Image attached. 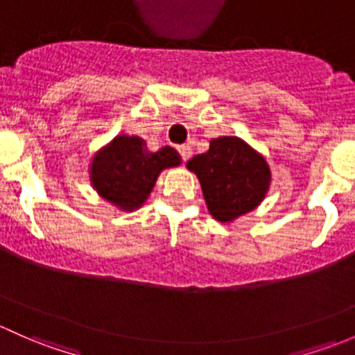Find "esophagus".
Wrapping results in <instances>:
<instances>
[{"instance_id":"obj_1","label":"esophagus","mask_w":355,"mask_h":355,"mask_svg":"<svg viewBox=\"0 0 355 355\" xmlns=\"http://www.w3.org/2000/svg\"><path fill=\"white\" fill-rule=\"evenodd\" d=\"M178 152H179V155H181L182 162H186V160H188L189 157H191V153H193L191 147H189V145H182V147L178 148Z\"/></svg>"}]
</instances>
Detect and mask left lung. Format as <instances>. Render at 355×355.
<instances>
[{
  "label": "left lung",
  "mask_w": 355,
  "mask_h": 355,
  "mask_svg": "<svg viewBox=\"0 0 355 355\" xmlns=\"http://www.w3.org/2000/svg\"><path fill=\"white\" fill-rule=\"evenodd\" d=\"M186 167L198 176L211 217L224 224L254 210L272 181L265 157L237 137L215 138Z\"/></svg>",
  "instance_id": "1"
}]
</instances>
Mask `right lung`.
<instances>
[{
    "label": "right lung",
    "mask_w": 355,
    "mask_h": 355,
    "mask_svg": "<svg viewBox=\"0 0 355 355\" xmlns=\"http://www.w3.org/2000/svg\"><path fill=\"white\" fill-rule=\"evenodd\" d=\"M179 164L181 157L174 148L148 152L140 137L118 135L94 155L90 182L102 198L133 211L147 202L159 174Z\"/></svg>",
    "instance_id": "obj_1"
}]
</instances>
